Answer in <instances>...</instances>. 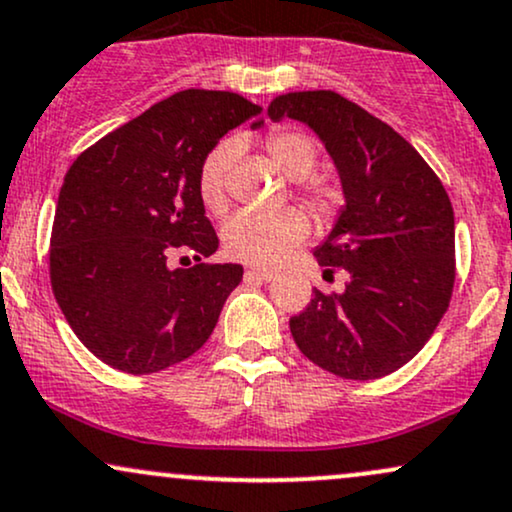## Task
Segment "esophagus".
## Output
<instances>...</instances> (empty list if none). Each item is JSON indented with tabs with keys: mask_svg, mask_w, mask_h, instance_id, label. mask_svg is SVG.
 Instances as JSON below:
<instances>
[{
	"mask_svg": "<svg viewBox=\"0 0 512 512\" xmlns=\"http://www.w3.org/2000/svg\"><path fill=\"white\" fill-rule=\"evenodd\" d=\"M246 278H256V280H261V282H270L275 278V270H270V268H249L246 270Z\"/></svg>",
	"mask_w": 512,
	"mask_h": 512,
	"instance_id": "esophagus-1",
	"label": "esophagus"
}]
</instances>
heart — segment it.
Here are the masks:
<instances>
[{"mask_svg": "<svg viewBox=\"0 0 512 512\" xmlns=\"http://www.w3.org/2000/svg\"><path fill=\"white\" fill-rule=\"evenodd\" d=\"M268 153L278 162L287 177L302 179L314 170L318 146L309 134L302 131H275L268 136ZM237 158V141H222L203 158L198 167V198L203 208L213 215H222L230 203L227 196V172ZM304 194L323 206L326 189L321 182H304ZM309 234V220L299 210H280V213H261V210H242L222 227V246L227 256L254 266H273L287 251Z\"/></svg>", "mask_w": 512, "mask_h": 512, "instance_id": "heart-1", "label": "heart"}]
</instances>
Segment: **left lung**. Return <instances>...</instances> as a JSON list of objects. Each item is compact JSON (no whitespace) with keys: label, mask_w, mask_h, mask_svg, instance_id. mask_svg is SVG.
I'll return each instance as SVG.
<instances>
[{"label":"left lung","mask_w":512,"mask_h":512,"mask_svg":"<svg viewBox=\"0 0 512 512\" xmlns=\"http://www.w3.org/2000/svg\"><path fill=\"white\" fill-rule=\"evenodd\" d=\"M268 117L309 126L345 194L314 256L328 270L345 268L350 280L340 294L314 290L290 318L292 338L340 378L393 374L426 345L453 294L455 218L446 189L393 126L333 90L278 95Z\"/></svg>","instance_id":"8db88e82"}]
</instances>
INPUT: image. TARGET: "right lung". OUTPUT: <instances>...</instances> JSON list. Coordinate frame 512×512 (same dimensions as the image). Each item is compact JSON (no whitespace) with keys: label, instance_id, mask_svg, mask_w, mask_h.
<instances>
[{"label":"right lung","instance_id":"add662e5","mask_svg":"<svg viewBox=\"0 0 512 512\" xmlns=\"http://www.w3.org/2000/svg\"><path fill=\"white\" fill-rule=\"evenodd\" d=\"M256 114L261 107L237 93L182 90L83 150L66 172L50 239L52 292L76 338L112 369L141 376L184 362L242 282L239 263L167 261L179 249L196 251V261L218 251L198 167Z\"/></svg>","mask_w":512,"mask_h":512}]
</instances>
